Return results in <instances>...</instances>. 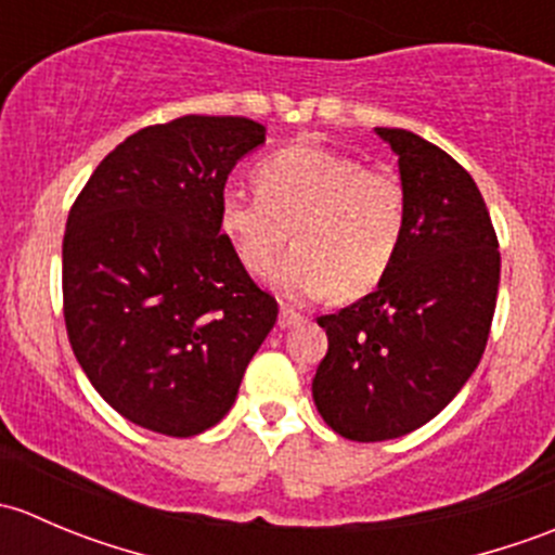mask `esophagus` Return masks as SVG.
<instances>
[{"instance_id":"obj_1","label":"esophagus","mask_w":555,"mask_h":555,"mask_svg":"<svg viewBox=\"0 0 555 555\" xmlns=\"http://www.w3.org/2000/svg\"><path fill=\"white\" fill-rule=\"evenodd\" d=\"M300 313L293 309V306H282V311H279V327L287 330V327H295V324L300 322Z\"/></svg>"}]
</instances>
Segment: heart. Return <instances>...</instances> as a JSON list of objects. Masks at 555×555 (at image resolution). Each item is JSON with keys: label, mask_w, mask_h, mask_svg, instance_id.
<instances>
[{"label": "heart", "mask_w": 555, "mask_h": 555, "mask_svg": "<svg viewBox=\"0 0 555 555\" xmlns=\"http://www.w3.org/2000/svg\"><path fill=\"white\" fill-rule=\"evenodd\" d=\"M255 195L225 193L222 238L251 276H268L284 246L298 249L279 268L289 298L357 300L373 293L400 257L408 233V190L395 171L360 158L289 144L251 171Z\"/></svg>", "instance_id": "1"}]
</instances>
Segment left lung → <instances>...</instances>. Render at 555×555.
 Returning <instances> with one entry per match:
<instances>
[{
	"instance_id": "8db88e82",
	"label": "left lung",
	"mask_w": 555,
	"mask_h": 555,
	"mask_svg": "<svg viewBox=\"0 0 555 555\" xmlns=\"http://www.w3.org/2000/svg\"><path fill=\"white\" fill-rule=\"evenodd\" d=\"M408 190V233L376 293L319 317L327 354L311 391L340 438L378 443L438 416L483 357L500 289V242L478 184L449 153L376 128Z\"/></svg>"
}]
</instances>
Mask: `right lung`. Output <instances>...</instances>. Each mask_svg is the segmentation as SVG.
Here are the masks:
<instances>
[{
	"label": "right lung",
	"instance_id": "add662e5",
	"mask_svg": "<svg viewBox=\"0 0 555 555\" xmlns=\"http://www.w3.org/2000/svg\"><path fill=\"white\" fill-rule=\"evenodd\" d=\"M266 142L249 117L184 115L131 133L91 173L64 233V322L93 389L169 438L215 427L276 324L222 238V190Z\"/></svg>",
	"mask_w": 555,
	"mask_h": 555
}]
</instances>
